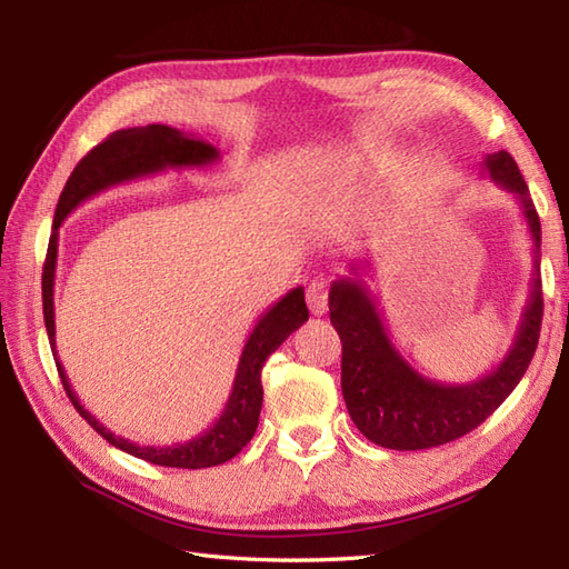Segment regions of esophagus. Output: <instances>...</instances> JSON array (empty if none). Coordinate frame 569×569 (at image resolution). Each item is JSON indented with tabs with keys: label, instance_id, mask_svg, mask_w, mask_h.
Listing matches in <instances>:
<instances>
[{
	"label": "esophagus",
	"instance_id": "esophagus-1",
	"mask_svg": "<svg viewBox=\"0 0 569 569\" xmlns=\"http://www.w3.org/2000/svg\"><path fill=\"white\" fill-rule=\"evenodd\" d=\"M308 298V308L312 316H322V312H328V286L322 281H312L306 291Z\"/></svg>",
	"mask_w": 569,
	"mask_h": 569
}]
</instances>
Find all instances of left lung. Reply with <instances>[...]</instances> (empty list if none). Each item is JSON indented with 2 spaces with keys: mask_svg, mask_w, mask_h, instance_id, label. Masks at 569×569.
<instances>
[{
  "mask_svg": "<svg viewBox=\"0 0 569 569\" xmlns=\"http://www.w3.org/2000/svg\"><path fill=\"white\" fill-rule=\"evenodd\" d=\"M481 173L516 196L533 239V273L521 322L509 352L485 377L467 383H440L408 365L386 328L379 298L361 278L371 269V261L349 263V276L330 286V322L342 340V396L349 418L373 445L403 452L462 438L509 398L536 355L542 322L536 204L511 153H487Z\"/></svg>",
  "mask_w": 569,
  "mask_h": 569,
  "instance_id": "left-lung-1",
  "label": "left lung"
}]
</instances>
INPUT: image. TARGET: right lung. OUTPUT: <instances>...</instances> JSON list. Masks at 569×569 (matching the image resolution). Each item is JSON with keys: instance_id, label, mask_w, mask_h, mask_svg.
<instances>
[{"instance_id": "add662e5", "label": "right lung", "mask_w": 569, "mask_h": 569, "mask_svg": "<svg viewBox=\"0 0 569 569\" xmlns=\"http://www.w3.org/2000/svg\"><path fill=\"white\" fill-rule=\"evenodd\" d=\"M220 161V151H217L210 141H202L198 137H188L183 131L166 124H147V127H131L119 129L112 137H107L98 143L84 159L72 168L68 183L60 192L58 208L53 217V232L48 239V253L43 263V320L48 342H51V352L56 359V367L63 381V389L76 406L78 413L98 430L102 438L119 447L122 452L134 455L139 459H147L151 465L159 467H178V469H202L222 465L227 459L241 452L259 426L263 389H261V369L269 355H273L278 347L293 330L308 320V306L303 286L288 291L283 298H278L271 308L263 310V316L253 325L249 332L244 349H241L232 391H229L227 403L222 408L220 418L212 426L200 432L198 438L153 447V445H137L122 435H114L107 430L102 422L94 418L88 408L80 403L78 393L72 391L68 381V373L60 365L56 352V308H53V286H56V263H58V227L66 222V217L100 192L110 190L114 186L129 183V180L151 178L159 176L168 168H208Z\"/></svg>"}]
</instances>
